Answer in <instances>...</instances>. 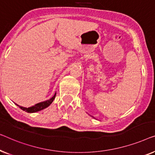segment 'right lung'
Wrapping results in <instances>:
<instances>
[{
	"mask_svg": "<svg viewBox=\"0 0 155 155\" xmlns=\"http://www.w3.org/2000/svg\"><path fill=\"white\" fill-rule=\"evenodd\" d=\"M55 95H56V93H55L54 96L53 97L51 98L50 100L45 101H42V102H40V103H38L35 106H33V107H29V108H25V107H20V106H18V105H17V106L19 107L21 109H22L23 110H24V111H26L27 113L38 112V111H40V110H42V109H45V108L48 107V106H49L53 102V101L54 100Z\"/></svg>",
	"mask_w": 155,
	"mask_h": 155,
	"instance_id": "right-lung-1",
	"label": "right lung"
}]
</instances>
